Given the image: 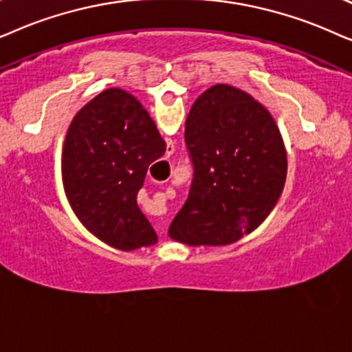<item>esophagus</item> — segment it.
I'll use <instances>...</instances> for the list:
<instances>
[{
  "label": "esophagus",
  "mask_w": 352,
  "mask_h": 352,
  "mask_svg": "<svg viewBox=\"0 0 352 352\" xmlns=\"http://www.w3.org/2000/svg\"><path fill=\"white\" fill-rule=\"evenodd\" d=\"M166 222H157V225H156V230H157V233L159 235H164V233H166Z\"/></svg>",
  "instance_id": "obj_1"
}]
</instances>
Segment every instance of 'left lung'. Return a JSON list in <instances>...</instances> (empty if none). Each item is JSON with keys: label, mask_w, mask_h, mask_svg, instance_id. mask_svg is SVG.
I'll list each match as a JSON object with an SVG mask.
<instances>
[{"label": "left lung", "mask_w": 352, "mask_h": 352, "mask_svg": "<svg viewBox=\"0 0 352 352\" xmlns=\"http://www.w3.org/2000/svg\"><path fill=\"white\" fill-rule=\"evenodd\" d=\"M185 142L193 182L168 236L188 246H225L254 232L287 180V149L270 112L240 88L217 83L191 106Z\"/></svg>", "instance_id": "obj_1"}]
</instances>
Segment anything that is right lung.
Here are the masks:
<instances>
[{
    "instance_id": "1",
    "label": "right lung",
    "mask_w": 352,
    "mask_h": 352,
    "mask_svg": "<svg viewBox=\"0 0 352 352\" xmlns=\"http://www.w3.org/2000/svg\"><path fill=\"white\" fill-rule=\"evenodd\" d=\"M166 153L148 111L120 88H107L70 122L63 184L83 227L116 250L153 246L157 235L137 204L149 164Z\"/></svg>"
}]
</instances>
